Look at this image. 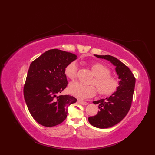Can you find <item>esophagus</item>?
<instances>
[{"label": "esophagus", "instance_id": "34e87169", "mask_svg": "<svg viewBox=\"0 0 155 155\" xmlns=\"http://www.w3.org/2000/svg\"><path fill=\"white\" fill-rule=\"evenodd\" d=\"M78 102L82 105H88V103L86 101H81V100H78Z\"/></svg>", "mask_w": 155, "mask_h": 155}]
</instances>
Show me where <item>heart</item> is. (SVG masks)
Instances as JSON below:
<instances>
[{"instance_id": "1", "label": "heart", "mask_w": 155, "mask_h": 155, "mask_svg": "<svg viewBox=\"0 0 155 155\" xmlns=\"http://www.w3.org/2000/svg\"><path fill=\"white\" fill-rule=\"evenodd\" d=\"M90 67L94 76L91 83L96 86L100 94L110 95L116 91L119 87V80L110 75V70L109 68L100 63H92ZM77 71V63L73 61L65 68L64 74L68 79L74 80L76 77ZM96 88L92 85L87 86L79 82H74L69 85L68 92L74 97L83 100L94 96L96 93Z\"/></svg>"}]
</instances>
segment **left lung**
Listing matches in <instances>:
<instances>
[{"mask_svg":"<svg viewBox=\"0 0 155 155\" xmlns=\"http://www.w3.org/2000/svg\"><path fill=\"white\" fill-rule=\"evenodd\" d=\"M96 58L109 61L115 67L119 87L113 94L105 98L93 101L100 109L94 116L88 117L92 126L100 129L109 128L122 120L130 108L133 100L135 78L130 69L117 58L109 55H94Z\"/></svg>","mask_w":155,"mask_h":155,"instance_id":"1","label":"left lung"}]
</instances>
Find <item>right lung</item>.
I'll return each mask as SVG.
<instances>
[{
  "mask_svg": "<svg viewBox=\"0 0 155 155\" xmlns=\"http://www.w3.org/2000/svg\"><path fill=\"white\" fill-rule=\"evenodd\" d=\"M76 59L74 54L52 49L30 64L24 97L29 112L37 123L45 127L60 124L67 118L68 107L77 101L70 95L58 96L68 85L65 68Z\"/></svg>",
  "mask_w": 155,
  "mask_h": 155,
  "instance_id": "obj_1",
  "label": "right lung"
}]
</instances>
